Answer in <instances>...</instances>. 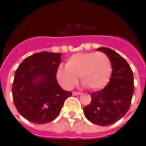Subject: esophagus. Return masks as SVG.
I'll use <instances>...</instances> for the list:
<instances>
[{"label":"esophagus","mask_w":146,"mask_h":146,"mask_svg":"<svg viewBox=\"0 0 146 146\" xmlns=\"http://www.w3.org/2000/svg\"><path fill=\"white\" fill-rule=\"evenodd\" d=\"M81 92H73V96H79Z\"/></svg>","instance_id":"esophagus-1"}]
</instances>
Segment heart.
Segmentation results:
<instances>
[{
    "mask_svg": "<svg viewBox=\"0 0 146 146\" xmlns=\"http://www.w3.org/2000/svg\"><path fill=\"white\" fill-rule=\"evenodd\" d=\"M111 60L103 52L79 53L67 59L66 67L60 66L57 79L62 86L72 89L78 82V77L84 86L91 90L103 89L111 77Z\"/></svg>",
    "mask_w": 146,
    "mask_h": 146,
    "instance_id": "b5f03b06",
    "label": "heart"
}]
</instances>
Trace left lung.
<instances>
[{
	"mask_svg": "<svg viewBox=\"0 0 146 146\" xmlns=\"http://www.w3.org/2000/svg\"><path fill=\"white\" fill-rule=\"evenodd\" d=\"M97 50L108 56L113 70L108 84L102 90L90 93L92 102L83 108V112L90 122L104 127L117 122L129 110L134 92L133 73L118 53L104 47Z\"/></svg>",
	"mask_w": 146,
	"mask_h": 146,
	"instance_id": "1",
	"label": "left lung"
}]
</instances>
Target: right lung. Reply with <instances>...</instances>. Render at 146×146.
Returning <instances> with one entry per match:
<instances>
[{"label": "right lung", "instance_id": "right-lung-1", "mask_svg": "<svg viewBox=\"0 0 146 146\" xmlns=\"http://www.w3.org/2000/svg\"><path fill=\"white\" fill-rule=\"evenodd\" d=\"M60 58V53H36L24 59L16 70L13 99L18 112L30 122L44 124L54 120L72 96L57 83Z\"/></svg>", "mask_w": 146, "mask_h": 146}]
</instances>
